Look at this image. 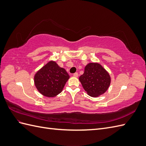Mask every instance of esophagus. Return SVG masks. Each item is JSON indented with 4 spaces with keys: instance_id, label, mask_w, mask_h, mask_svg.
<instances>
[{
    "instance_id": "obj_1",
    "label": "esophagus",
    "mask_w": 146,
    "mask_h": 146,
    "mask_svg": "<svg viewBox=\"0 0 146 146\" xmlns=\"http://www.w3.org/2000/svg\"><path fill=\"white\" fill-rule=\"evenodd\" d=\"M73 76H74V77H77L78 76V74L77 72H76V73H74V74H73Z\"/></svg>"
}]
</instances>
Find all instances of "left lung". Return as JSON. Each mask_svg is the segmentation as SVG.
<instances>
[{"label": "left lung", "instance_id": "left-lung-1", "mask_svg": "<svg viewBox=\"0 0 146 146\" xmlns=\"http://www.w3.org/2000/svg\"><path fill=\"white\" fill-rule=\"evenodd\" d=\"M79 80L88 94L96 98L107 91L111 83V78L100 64L90 63L85 66V71L79 77Z\"/></svg>", "mask_w": 146, "mask_h": 146}]
</instances>
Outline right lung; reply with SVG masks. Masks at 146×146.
<instances>
[{"instance_id":"right-lung-1","label":"right lung","mask_w":146,"mask_h":146,"mask_svg":"<svg viewBox=\"0 0 146 146\" xmlns=\"http://www.w3.org/2000/svg\"><path fill=\"white\" fill-rule=\"evenodd\" d=\"M69 78V74L64 68L50 61L35 75L34 82L41 94L53 98L62 91Z\"/></svg>"}]
</instances>
